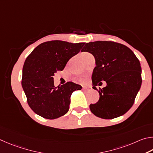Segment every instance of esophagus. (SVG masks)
Returning <instances> with one entry per match:
<instances>
[{"label":"esophagus","mask_w":153,"mask_h":153,"mask_svg":"<svg viewBox=\"0 0 153 153\" xmlns=\"http://www.w3.org/2000/svg\"><path fill=\"white\" fill-rule=\"evenodd\" d=\"M82 89L84 91H89V90H91L92 88L91 87H82Z\"/></svg>","instance_id":"obj_1"}]
</instances>
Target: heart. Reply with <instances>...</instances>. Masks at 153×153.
Listing matches in <instances>:
<instances>
[{"mask_svg":"<svg viewBox=\"0 0 153 153\" xmlns=\"http://www.w3.org/2000/svg\"><path fill=\"white\" fill-rule=\"evenodd\" d=\"M87 55H90V53H88V52H83V53H81V58H82L83 57H85V56H86ZM78 80H79V81L80 82H81V83H85V82L87 81V79H86V78H85V77H80V78L78 79Z\"/></svg>","mask_w":153,"mask_h":153,"instance_id":"heart-1","label":"heart"}]
</instances>
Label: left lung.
<instances>
[{"instance_id": "left-lung-1", "label": "left lung", "mask_w": 153, "mask_h": 153, "mask_svg": "<svg viewBox=\"0 0 153 153\" xmlns=\"http://www.w3.org/2000/svg\"><path fill=\"white\" fill-rule=\"evenodd\" d=\"M81 52L91 53L95 59L93 89L97 90L96 86L102 84L101 81L107 83L98 91L100 100L91 104V111L103 119L125 114L134 103L142 84V69L137 57L129 48L110 41L87 43Z\"/></svg>"}]
</instances>
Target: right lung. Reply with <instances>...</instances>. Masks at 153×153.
I'll use <instances>...</instances> for the list:
<instances>
[{
    "instance_id": "1",
    "label": "right lung",
    "mask_w": 153,
    "mask_h": 153,
    "mask_svg": "<svg viewBox=\"0 0 153 153\" xmlns=\"http://www.w3.org/2000/svg\"><path fill=\"white\" fill-rule=\"evenodd\" d=\"M85 43L72 44L60 40L39 44L24 63L21 85L28 105L35 113L44 118L53 120L68 112L71 96L81 90V85L67 82L55 87L53 76L62 71L72 56L77 54Z\"/></svg>"
}]
</instances>
